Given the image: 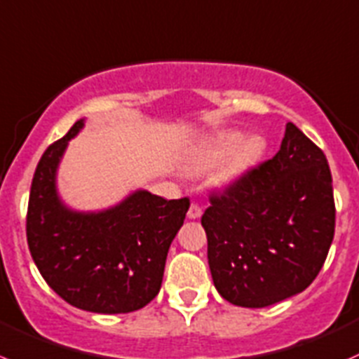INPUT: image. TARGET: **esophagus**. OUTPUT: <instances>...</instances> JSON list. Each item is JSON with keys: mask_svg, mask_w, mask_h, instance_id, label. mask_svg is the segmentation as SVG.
<instances>
[{"mask_svg": "<svg viewBox=\"0 0 359 359\" xmlns=\"http://www.w3.org/2000/svg\"><path fill=\"white\" fill-rule=\"evenodd\" d=\"M188 218L190 219H197V218H201L202 216V208L201 205H197V204H190V208H188Z\"/></svg>", "mask_w": 359, "mask_h": 359, "instance_id": "1", "label": "esophagus"}]
</instances>
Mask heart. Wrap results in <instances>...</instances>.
Returning <instances> with one entry per match:
<instances>
[{"instance_id":"b5f03b06","label":"heart","mask_w":359,"mask_h":359,"mask_svg":"<svg viewBox=\"0 0 359 359\" xmlns=\"http://www.w3.org/2000/svg\"><path fill=\"white\" fill-rule=\"evenodd\" d=\"M244 140V134L239 130H223L216 134L211 141L204 147V150L198 151L188 164V169L191 172H202L205 169L212 168L216 162L222 161L229 154H232ZM264 151V141L260 137H250L243 147V157L246 161L257 158Z\"/></svg>"}]
</instances>
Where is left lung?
Returning a JSON list of instances; mask_svg holds the SVG:
<instances>
[{
    "mask_svg": "<svg viewBox=\"0 0 359 359\" xmlns=\"http://www.w3.org/2000/svg\"><path fill=\"white\" fill-rule=\"evenodd\" d=\"M209 201L201 223L223 299L260 309L314 281L335 232L332 172L325 154L295 123H286L271 161Z\"/></svg>",
    "mask_w": 359,
    "mask_h": 359,
    "instance_id": "left-lung-1",
    "label": "left lung"
}]
</instances>
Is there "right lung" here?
Returning <instances> with one entry per match:
<instances>
[{
	"label": "right lung",
	"mask_w": 359,
	"mask_h": 359,
	"mask_svg": "<svg viewBox=\"0 0 359 359\" xmlns=\"http://www.w3.org/2000/svg\"><path fill=\"white\" fill-rule=\"evenodd\" d=\"M80 118L45 150L31 184L27 244L47 285L67 304L99 314L144 307L157 297L165 258L187 216V197L136 190L101 211H76L59 197L57 169Z\"/></svg>",
	"instance_id": "add662e5"
}]
</instances>
